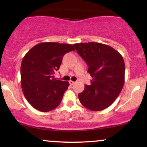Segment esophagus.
Segmentation results:
<instances>
[{"mask_svg": "<svg viewBox=\"0 0 147 147\" xmlns=\"http://www.w3.org/2000/svg\"><path fill=\"white\" fill-rule=\"evenodd\" d=\"M69 84H70L71 86H72V85H74V84H75V82H73V81L70 80V81H69Z\"/></svg>", "mask_w": 147, "mask_h": 147, "instance_id": "34e87169", "label": "esophagus"}]
</instances>
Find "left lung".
Returning a JSON list of instances; mask_svg holds the SVG:
<instances>
[{
    "instance_id": "1",
    "label": "left lung",
    "mask_w": 147,
    "mask_h": 147,
    "mask_svg": "<svg viewBox=\"0 0 147 147\" xmlns=\"http://www.w3.org/2000/svg\"><path fill=\"white\" fill-rule=\"evenodd\" d=\"M74 46L87 63L92 80L78 95L84 107L92 111L110 106L124 84L125 65L122 55L109 45L95 42L76 43Z\"/></svg>"
}]
</instances>
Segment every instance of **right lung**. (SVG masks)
Segmentation results:
<instances>
[{
    "mask_svg": "<svg viewBox=\"0 0 147 147\" xmlns=\"http://www.w3.org/2000/svg\"><path fill=\"white\" fill-rule=\"evenodd\" d=\"M75 50L65 43H38L22 60L21 83L28 102L36 110L48 112L59 105L69 83L55 77L65 53Z\"/></svg>",
    "mask_w": 147,
    "mask_h": 147,
    "instance_id": "add662e5",
    "label": "right lung"
}]
</instances>
